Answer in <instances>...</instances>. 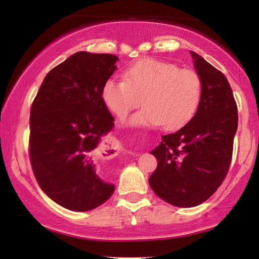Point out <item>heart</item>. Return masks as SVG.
I'll use <instances>...</instances> for the list:
<instances>
[{"label": "heart", "instance_id": "b5f03b06", "mask_svg": "<svg viewBox=\"0 0 259 259\" xmlns=\"http://www.w3.org/2000/svg\"><path fill=\"white\" fill-rule=\"evenodd\" d=\"M202 80L191 69L160 59H140L127 67L124 79L111 78L102 86V100L119 118L146 106L129 119L132 125L178 129L191 120L202 100Z\"/></svg>", "mask_w": 259, "mask_h": 259}]
</instances>
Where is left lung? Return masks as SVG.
<instances>
[{
    "label": "left lung",
    "instance_id": "obj_1",
    "mask_svg": "<svg viewBox=\"0 0 259 259\" xmlns=\"http://www.w3.org/2000/svg\"><path fill=\"white\" fill-rule=\"evenodd\" d=\"M202 80V100L191 120L162 136L152 151L158 160L148 183L154 194L177 207L207 201L227 177L237 130V107L221 70L191 52Z\"/></svg>",
    "mask_w": 259,
    "mask_h": 259
}]
</instances>
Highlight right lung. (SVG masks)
<instances>
[{
	"instance_id": "right-lung-1",
	"label": "right lung",
	"mask_w": 259,
	"mask_h": 259,
	"mask_svg": "<svg viewBox=\"0 0 259 259\" xmlns=\"http://www.w3.org/2000/svg\"><path fill=\"white\" fill-rule=\"evenodd\" d=\"M117 61L109 53H74L50 70L32 101V171L45 194L67 209H94L114 191L96 169L109 154L105 136L114 125L101 91Z\"/></svg>"
}]
</instances>
